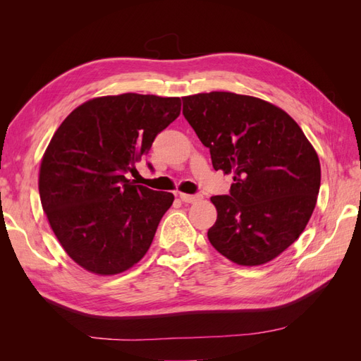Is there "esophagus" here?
Returning a JSON list of instances; mask_svg holds the SVG:
<instances>
[{
  "mask_svg": "<svg viewBox=\"0 0 361 361\" xmlns=\"http://www.w3.org/2000/svg\"><path fill=\"white\" fill-rule=\"evenodd\" d=\"M179 197L183 203H197L203 199L200 194H180Z\"/></svg>",
  "mask_w": 361,
  "mask_h": 361,
  "instance_id": "34e87169",
  "label": "esophagus"
}]
</instances>
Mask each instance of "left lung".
I'll return each mask as SVG.
<instances>
[{
  "label": "left lung",
  "mask_w": 361,
  "mask_h": 361,
  "mask_svg": "<svg viewBox=\"0 0 361 361\" xmlns=\"http://www.w3.org/2000/svg\"><path fill=\"white\" fill-rule=\"evenodd\" d=\"M182 102L214 169L233 173L231 192L211 197L218 215L209 243L238 265L267 264L310 220L321 187L318 155L288 113L257 97L211 92Z\"/></svg>",
  "instance_id": "8db88e82"
}]
</instances>
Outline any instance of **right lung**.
Wrapping results in <instances>:
<instances>
[{"label":"right lung","instance_id":"obj_1","mask_svg":"<svg viewBox=\"0 0 361 361\" xmlns=\"http://www.w3.org/2000/svg\"><path fill=\"white\" fill-rule=\"evenodd\" d=\"M179 114V97H96L75 108L51 138L39 174L42 207L84 269L118 274L147 253L174 195L135 185L128 174Z\"/></svg>","mask_w":361,"mask_h":361}]
</instances>
